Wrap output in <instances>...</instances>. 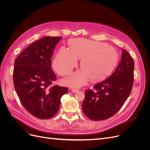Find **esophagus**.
Wrapping results in <instances>:
<instances>
[{
	"label": "esophagus",
	"mask_w": 150,
	"mask_h": 150,
	"mask_svg": "<svg viewBox=\"0 0 150 150\" xmlns=\"http://www.w3.org/2000/svg\"><path fill=\"white\" fill-rule=\"evenodd\" d=\"M78 91H79L78 89H75V88L71 89V91H72V93H76V92H78Z\"/></svg>",
	"instance_id": "1"
}]
</instances>
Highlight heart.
Instances as JSON below:
<instances>
[{"label":"heart","mask_w":150,"mask_h":150,"mask_svg":"<svg viewBox=\"0 0 150 150\" xmlns=\"http://www.w3.org/2000/svg\"><path fill=\"white\" fill-rule=\"evenodd\" d=\"M68 44L69 49L61 47L52 62L59 74L66 76L81 59V70L67 77L64 80L67 86H80L88 78L93 81L101 80L110 74L118 62V52L106 43L79 38L71 39Z\"/></svg>","instance_id":"1"}]
</instances>
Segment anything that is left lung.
Wrapping results in <instances>:
<instances>
[{"mask_svg":"<svg viewBox=\"0 0 150 150\" xmlns=\"http://www.w3.org/2000/svg\"><path fill=\"white\" fill-rule=\"evenodd\" d=\"M134 64L129 53L122 50L121 61L106 79L86 90L83 111L93 121L104 120L115 115L129 97L134 81Z\"/></svg>","mask_w":150,"mask_h":150,"instance_id":"obj_1","label":"left lung"}]
</instances>
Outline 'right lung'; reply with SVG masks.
<instances>
[{
    "label": "right lung",
    "instance_id": "obj_1",
    "mask_svg": "<svg viewBox=\"0 0 150 150\" xmlns=\"http://www.w3.org/2000/svg\"><path fill=\"white\" fill-rule=\"evenodd\" d=\"M61 37H44L30 45L14 62L13 81L25 110L41 120L53 117L59 110L61 98L68 88L55 85L51 68L54 49Z\"/></svg>",
    "mask_w": 150,
    "mask_h": 150
}]
</instances>
